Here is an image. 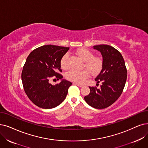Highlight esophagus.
<instances>
[{"label": "esophagus", "mask_w": 148, "mask_h": 148, "mask_svg": "<svg viewBox=\"0 0 148 148\" xmlns=\"http://www.w3.org/2000/svg\"><path fill=\"white\" fill-rule=\"evenodd\" d=\"M73 84L77 85V86H78V87H82V84H78V83H77V82H73Z\"/></svg>", "instance_id": "1"}]
</instances>
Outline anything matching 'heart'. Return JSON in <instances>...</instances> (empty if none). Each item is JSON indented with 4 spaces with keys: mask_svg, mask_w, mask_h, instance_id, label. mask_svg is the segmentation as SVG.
<instances>
[{
    "mask_svg": "<svg viewBox=\"0 0 148 148\" xmlns=\"http://www.w3.org/2000/svg\"><path fill=\"white\" fill-rule=\"evenodd\" d=\"M76 54L81 60L84 62L85 67L93 74L96 75L101 71L103 66L102 60L98 57H94L92 53L86 48H81L76 50ZM68 55H64L61 60V67L63 69L68 68ZM89 76V72L86 70L77 71L71 70L68 72L66 77L67 79L78 83H82Z\"/></svg>",
    "mask_w": 148,
    "mask_h": 148,
    "instance_id": "heart-1",
    "label": "heart"
}]
</instances>
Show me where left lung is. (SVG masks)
Returning <instances> with one entry per match:
<instances>
[{
  "label": "left lung",
  "mask_w": 148,
  "mask_h": 148,
  "mask_svg": "<svg viewBox=\"0 0 148 148\" xmlns=\"http://www.w3.org/2000/svg\"><path fill=\"white\" fill-rule=\"evenodd\" d=\"M103 57L101 72L95 78L99 88L89 87L90 93L84 97L86 103L95 109L109 107L120 97L125 87L127 79V70L125 60L120 53L108 45L93 46Z\"/></svg>",
  "instance_id": "8db88e82"
}]
</instances>
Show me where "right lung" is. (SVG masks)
Wrapping results in <instances>:
<instances>
[{
    "instance_id": "add662e5",
    "label": "right lung",
    "mask_w": 148,
    "mask_h": 148,
    "mask_svg": "<svg viewBox=\"0 0 148 148\" xmlns=\"http://www.w3.org/2000/svg\"><path fill=\"white\" fill-rule=\"evenodd\" d=\"M69 47L46 45L32 51L27 57L22 72L23 88L29 99L38 107L49 109L56 108L66 99L72 82L62 79L59 73L61 60ZM52 77L60 79V84L52 85Z\"/></svg>"
}]
</instances>
